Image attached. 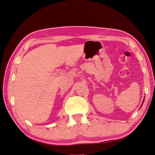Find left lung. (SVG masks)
Wrapping results in <instances>:
<instances>
[{"label":"left lung","mask_w":155,"mask_h":155,"mask_svg":"<svg viewBox=\"0 0 155 155\" xmlns=\"http://www.w3.org/2000/svg\"><path fill=\"white\" fill-rule=\"evenodd\" d=\"M144 100H143V103H144ZM143 103H142V104H143Z\"/></svg>","instance_id":"obj_1"}]
</instances>
